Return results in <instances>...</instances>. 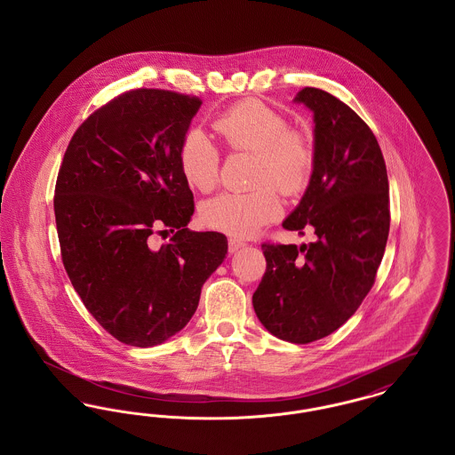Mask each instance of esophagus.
<instances>
[{"label": "esophagus", "mask_w": 455, "mask_h": 455, "mask_svg": "<svg viewBox=\"0 0 455 455\" xmlns=\"http://www.w3.org/2000/svg\"><path fill=\"white\" fill-rule=\"evenodd\" d=\"M243 245H245V242H242L240 238H228V251H230L232 254H234V252H237L238 249H242Z\"/></svg>", "instance_id": "34e87169"}]
</instances>
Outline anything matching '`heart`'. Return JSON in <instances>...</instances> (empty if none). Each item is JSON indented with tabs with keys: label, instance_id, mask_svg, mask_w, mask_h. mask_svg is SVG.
Returning <instances> with one entry per match:
<instances>
[{
	"label": "heart",
	"instance_id": "1",
	"mask_svg": "<svg viewBox=\"0 0 455 455\" xmlns=\"http://www.w3.org/2000/svg\"><path fill=\"white\" fill-rule=\"evenodd\" d=\"M213 128L234 152L256 153L251 193H225L203 206L208 227L235 237H252L282 215L286 196L300 193L314 164L312 147L286 117L256 99L242 100L220 114ZM179 165L186 180L201 193L212 191L220 177V152L199 130H191L179 148Z\"/></svg>",
	"mask_w": 455,
	"mask_h": 455
}]
</instances>
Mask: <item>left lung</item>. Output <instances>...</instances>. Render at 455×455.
<instances>
[{
	"mask_svg": "<svg viewBox=\"0 0 455 455\" xmlns=\"http://www.w3.org/2000/svg\"><path fill=\"white\" fill-rule=\"evenodd\" d=\"M293 102L314 114V164L283 227L315 240L262 243L267 266L252 305L273 336L307 345L345 324L375 282L389 237V180L377 138L353 108L312 87Z\"/></svg>",
	"mask_w": 455,
	"mask_h": 455,
	"instance_id": "left-lung-1",
	"label": "left lung"
}]
</instances>
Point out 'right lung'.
<instances>
[{
    "label": "right lung",
    "mask_w": 455,
    "mask_h": 455,
    "mask_svg": "<svg viewBox=\"0 0 455 455\" xmlns=\"http://www.w3.org/2000/svg\"><path fill=\"white\" fill-rule=\"evenodd\" d=\"M201 104L169 90L126 92L76 130L58 173L54 215L69 282L130 347H156L184 329L228 251L223 234L188 228L195 196L179 148ZM156 228L176 234L152 250Z\"/></svg>",
    "instance_id": "add662e5"
}]
</instances>
